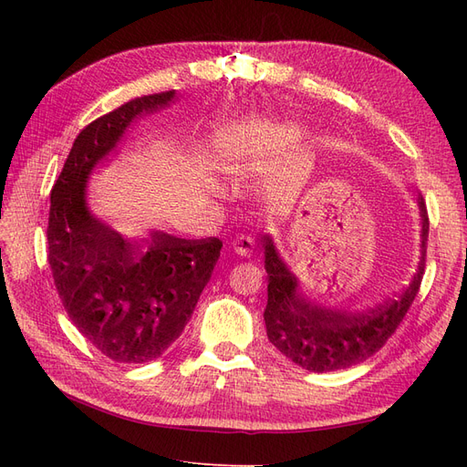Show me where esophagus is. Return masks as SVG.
<instances>
[{"instance_id":"1","label":"esophagus","mask_w":467,"mask_h":467,"mask_svg":"<svg viewBox=\"0 0 467 467\" xmlns=\"http://www.w3.org/2000/svg\"><path fill=\"white\" fill-rule=\"evenodd\" d=\"M232 249L237 253L239 257H251L253 249H255V242L247 235H237L232 244Z\"/></svg>"}]
</instances>
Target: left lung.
I'll list each match as a JSON object with an SVG mask.
<instances>
[{
  "mask_svg": "<svg viewBox=\"0 0 467 467\" xmlns=\"http://www.w3.org/2000/svg\"><path fill=\"white\" fill-rule=\"evenodd\" d=\"M420 216V249L415 275L395 300L366 312H348L316 304L300 288V280L280 257L271 234L263 235L266 271V337L282 355L309 372H335L360 364L386 345L403 321L419 292L425 273L429 216L422 196L417 199Z\"/></svg>",
  "mask_w": 467,
  "mask_h": 467,
  "instance_id": "left-lung-1",
  "label": "left lung"
}]
</instances>
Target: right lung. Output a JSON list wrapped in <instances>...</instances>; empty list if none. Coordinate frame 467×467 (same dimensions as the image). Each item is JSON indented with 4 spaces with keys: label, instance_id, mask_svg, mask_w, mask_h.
<instances>
[{
    "label": "right lung",
    "instance_id": "1",
    "mask_svg": "<svg viewBox=\"0 0 467 467\" xmlns=\"http://www.w3.org/2000/svg\"><path fill=\"white\" fill-rule=\"evenodd\" d=\"M175 91L132 99L83 129L50 192L48 263L79 333L115 362L161 357L191 319L220 259L218 237L181 239L151 232L132 244L93 214V169L144 112L167 107Z\"/></svg>",
    "mask_w": 467,
    "mask_h": 467
}]
</instances>
